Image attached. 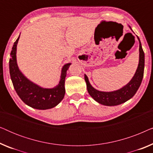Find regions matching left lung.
I'll return each mask as SVG.
<instances>
[{
	"instance_id": "1",
	"label": "left lung",
	"mask_w": 153,
	"mask_h": 153,
	"mask_svg": "<svg viewBox=\"0 0 153 153\" xmlns=\"http://www.w3.org/2000/svg\"><path fill=\"white\" fill-rule=\"evenodd\" d=\"M138 39L139 41V65H138L137 72H136L132 79L122 88L114 92L99 91L94 88L93 87H92V85L89 83L88 79L85 74V81L86 82L88 92L90 95L95 101L99 102L100 104L106 106L118 105V104L124 103L128 100L131 99L137 93L143 77L144 62H145L143 50L142 49L141 42H140L139 37H138Z\"/></svg>"
}]
</instances>
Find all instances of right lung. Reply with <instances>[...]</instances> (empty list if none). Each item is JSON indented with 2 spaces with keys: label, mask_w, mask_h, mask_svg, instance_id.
Masks as SVG:
<instances>
[{
  "label": "right lung",
  "mask_w": 153,
  "mask_h": 153,
  "mask_svg": "<svg viewBox=\"0 0 153 153\" xmlns=\"http://www.w3.org/2000/svg\"><path fill=\"white\" fill-rule=\"evenodd\" d=\"M19 39V37L14 42L9 61L10 77L16 93L21 100L30 107L41 110L54 107L60 103L65 96V79L67 70L71 63L65 65L62 68L61 79L57 86L51 89L39 87L27 79L19 70L16 59V46Z\"/></svg>",
  "instance_id": "obj_1"
}]
</instances>
